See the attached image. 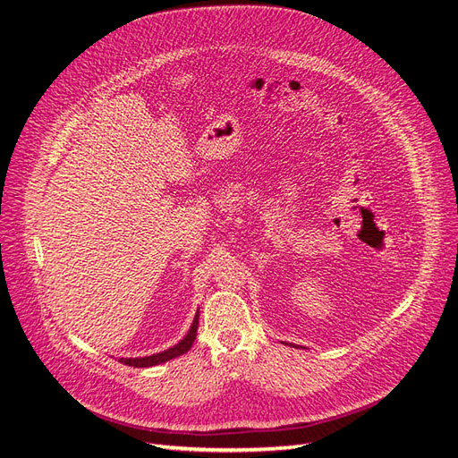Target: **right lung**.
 <instances>
[{
	"mask_svg": "<svg viewBox=\"0 0 458 458\" xmlns=\"http://www.w3.org/2000/svg\"><path fill=\"white\" fill-rule=\"evenodd\" d=\"M197 327H199V311L195 313L190 331H187V335L178 344H174L172 348L164 350V352H158V354H150V356H143V358H120V361L125 363V366H133V368H152V366H158V363L178 358L193 346L195 336H197Z\"/></svg>",
	"mask_w": 458,
	"mask_h": 458,
	"instance_id": "obj_1",
	"label": "right lung"
}]
</instances>
